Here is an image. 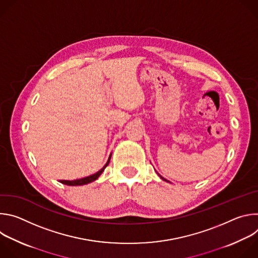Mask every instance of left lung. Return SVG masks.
<instances>
[{
	"mask_svg": "<svg viewBox=\"0 0 258 258\" xmlns=\"http://www.w3.org/2000/svg\"><path fill=\"white\" fill-rule=\"evenodd\" d=\"M158 175H159V176H160V177H161V178H162V179H163V180H165V181H168V180H167V179H165V178H164V177H162V176H161V175H160V174H159V173H158Z\"/></svg>",
	"mask_w": 258,
	"mask_h": 258,
	"instance_id": "obj_1",
	"label": "left lung"
}]
</instances>
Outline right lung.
<instances>
[{"instance_id":"1","label":"right lung","mask_w":258,"mask_h":258,"mask_svg":"<svg viewBox=\"0 0 258 258\" xmlns=\"http://www.w3.org/2000/svg\"><path fill=\"white\" fill-rule=\"evenodd\" d=\"M110 158H111V155L109 156L108 161L106 162V164L103 166L102 169H100L99 171H97L96 173H94V174H92V175H90V176L83 177V178H79V179H75V180H63V179H62V180H60V182L64 183V185H67V186H82V185H87V183L96 180V179L101 175V173L104 171V169L106 168V166L109 164Z\"/></svg>"}]
</instances>
